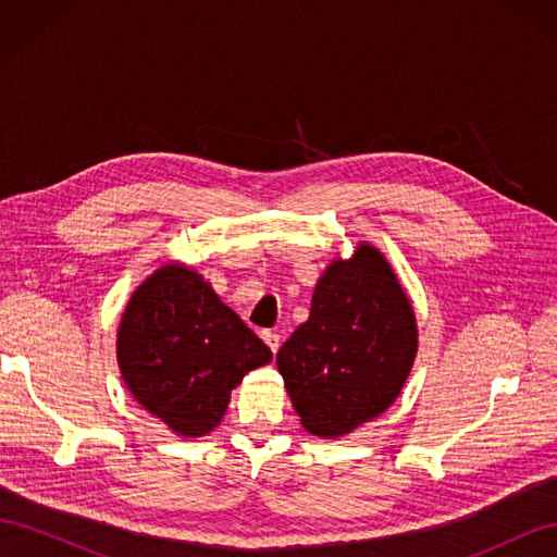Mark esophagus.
Returning a JSON list of instances; mask_svg holds the SVG:
<instances>
[{
    "label": "esophagus",
    "instance_id": "1",
    "mask_svg": "<svg viewBox=\"0 0 557 557\" xmlns=\"http://www.w3.org/2000/svg\"><path fill=\"white\" fill-rule=\"evenodd\" d=\"M262 342L272 348V352L276 356V350H278V346H281V336L276 334V332H272V330H264L262 332Z\"/></svg>",
    "mask_w": 557,
    "mask_h": 557
}]
</instances>
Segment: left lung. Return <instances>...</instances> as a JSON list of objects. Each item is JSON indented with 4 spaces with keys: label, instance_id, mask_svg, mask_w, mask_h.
Here are the masks:
<instances>
[{
    "label": "left lung",
    "instance_id": "obj_1",
    "mask_svg": "<svg viewBox=\"0 0 557 557\" xmlns=\"http://www.w3.org/2000/svg\"><path fill=\"white\" fill-rule=\"evenodd\" d=\"M416 318L391 264L372 246L336 260L311 313L276 356L301 425L342 436L383 413L416 358Z\"/></svg>",
    "mask_w": 557,
    "mask_h": 557
}]
</instances>
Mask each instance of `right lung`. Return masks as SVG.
Segmentation results:
<instances>
[{
  "mask_svg": "<svg viewBox=\"0 0 557 557\" xmlns=\"http://www.w3.org/2000/svg\"><path fill=\"white\" fill-rule=\"evenodd\" d=\"M272 350L227 309L211 285L166 264L132 295L117 332V362L129 393L181 436L211 432L230 391Z\"/></svg>",
  "mask_w": 557,
  "mask_h": 557,
  "instance_id": "add662e5",
  "label": "right lung"
}]
</instances>
